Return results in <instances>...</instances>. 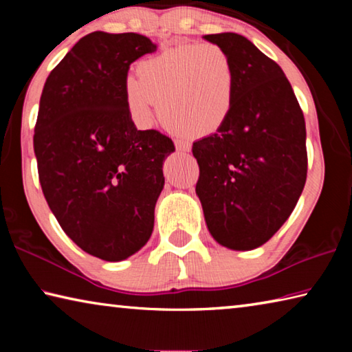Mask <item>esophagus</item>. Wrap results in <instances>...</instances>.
<instances>
[{
    "label": "esophagus",
    "instance_id": "obj_1",
    "mask_svg": "<svg viewBox=\"0 0 352 352\" xmlns=\"http://www.w3.org/2000/svg\"><path fill=\"white\" fill-rule=\"evenodd\" d=\"M175 147L178 152H189L190 151V142L189 141H183V140H177L175 141Z\"/></svg>",
    "mask_w": 352,
    "mask_h": 352
}]
</instances>
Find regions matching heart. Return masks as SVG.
<instances>
[{
    "mask_svg": "<svg viewBox=\"0 0 352 352\" xmlns=\"http://www.w3.org/2000/svg\"><path fill=\"white\" fill-rule=\"evenodd\" d=\"M237 69L216 43H188L142 58L136 79L124 82V104L138 127H147L158 102L166 127L190 136L211 135L234 105Z\"/></svg>",
    "mask_w": 352,
    "mask_h": 352,
    "instance_id": "obj_1",
    "label": "heart"
}]
</instances>
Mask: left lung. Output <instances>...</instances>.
<instances>
[{
	"label": "left lung",
	"mask_w": 352,
	"mask_h": 352,
	"mask_svg": "<svg viewBox=\"0 0 352 352\" xmlns=\"http://www.w3.org/2000/svg\"><path fill=\"white\" fill-rule=\"evenodd\" d=\"M237 69L234 105L216 133L194 142L195 192L220 245L253 250L281 228L307 177L306 122L279 65L234 32L205 35Z\"/></svg>",
	"instance_id": "1"
}]
</instances>
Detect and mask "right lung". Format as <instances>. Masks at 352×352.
<instances>
[{
    "mask_svg": "<svg viewBox=\"0 0 352 352\" xmlns=\"http://www.w3.org/2000/svg\"><path fill=\"white\" fill-rule=\"evenodd\" d=\"M157 50L135 32L82 37L51 71L40 98L34 152L45 199L88 254L116 262L144 247L175 151L158 130H138L124 104L130 65Z\"/></svg>",
    "mask_w": 352,
    "mask_h": 352,
    "instance_id": "right-lung-1",
    "label": "right lung"
}]
</instances>
